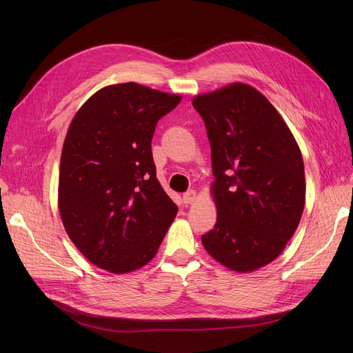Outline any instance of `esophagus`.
<instances>
[{
    "mask_svg": "<svg viewBox=\"0 0 353 353\" xmlns=\"http://www.w3.org/2000/svg\"><path fill=\"white\" fill-rule=\"evenodd\" d=\"M196 199H197V194H196L194 190L187 191V193L183 196V201L185 203V205H191V203H193Z\"/></svg>",
    "mask_w": 353,
    "mask_h": 353,
    "instance_id": "obj_1",
    "label": "esophagus"
}]
</instances>
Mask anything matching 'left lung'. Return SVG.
<instances>
[{"label":"left lung","instance_id":"left-lung-1","mask_svg":"<svg viewBox=\"0 0 353 353\" xmlns=\"http://www.w3.org/2000/svg\"><path fill=\"white\" fill-rule=\"evenodd\" d=\"M212 152L216 223L203 248L231 271L271 263L301 222L305 168L301 148L281 114L252 85L232 82L197 94Z\"/></svg>","mask_w":353,"mask_h":353}]
</instances>
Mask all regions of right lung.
I'll list each match as a JSON object with an SVG mask.
<instances>
[{"mask_svg":"<svg viewBox=\"0 0 353 353\" xmlns=\"http://www.w3.org/2000/svg\"><path fill=\"white\" fill-rule=\"evenodd\" d=\"M179 94L135 82L108 85L69 125L59 175V212L91 263L126 274L150 262L178 208L156 178L152 138Z\"/></svg>","mask_w":353,"mask_h":353,"instance_id":"obj_1","label":"right lung"}]
</instances>
